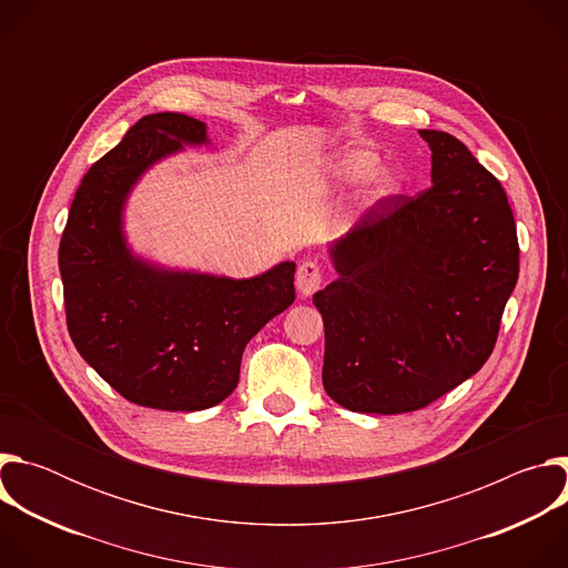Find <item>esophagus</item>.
Segmentation results:
<instances>
[{
    "label": "esophagus",
    "mask_w": 568,
    "mask_h": 568,
    "mask_svg": "<svg viewBox=\"0 0 568 568\" xmlns=\"http://www.w3.org/2000/svg\"><path fill=\"white\" fill-rule=\"evenodd\" d=\"M323 285V270L316 261H303L296 270V287L303 296L314 294Z\"/></svg>",
    "instance_id": "obj_1"
}]
</instances>
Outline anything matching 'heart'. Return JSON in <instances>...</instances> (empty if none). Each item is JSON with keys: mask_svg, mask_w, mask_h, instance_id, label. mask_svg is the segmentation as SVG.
Masks as SVG:
<instances>
[{"mask_svg": "<svg viewBox=\"0 0 568 568\" xmlns=\"http://www.w3.org/2000/svg\"><path fill=\"white\" fill-rule=\"evenodd\" d=\"M377 169V159L375 154L371 152H364V150H355V152H348L342 161H339V173L346 178V180H364L368 175H373ZM375 191L379 195H390L397 191V182L395 178L390 175H382L377 180V186Z\"/></svg>", "mask_w": 568, "mask_h": 568, "instance_id": "obj_1", "label": "heart"}]
</instances>
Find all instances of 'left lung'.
Wrapping results in <instances>:
<instances>
[{"label": "left lung", "instance_id": "8db88e82", "mask_svg": "<svg viewBox=\"0 0 568 568\" xmlns=\"http://www.w3.org/2000/svg\"><path fill=\"white\" fill-rule=\"evenodd\" d=\"M434 184L377 200L335 242L339 278L314 294L323 388L359 414H407L471 377L495 351L519 276L501 182L456 136L420 130Z\"/></svg>", "mask_w": 568, "mask_h": 568}]
</instances>
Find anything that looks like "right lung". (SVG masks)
<instances>
[{"label": "right lung", "mask_w": 568, "mask_h": 568, "mask_svg": "<svg viewBox=\"0 0 568 568\" xmlns=\"http://www.w3.org/2000/svg\"><path fill=\"white\" fill-rule=\"evenodd\" d=\"M206 125L148 114L80 182L60 237L67 331L83 359L125 399L202 412L233 393L242 351L294 303V263L247 278L159 272L125 250L121 209L136 178Z\"/></svg>", "instance_id": "1"}]
</instances>
